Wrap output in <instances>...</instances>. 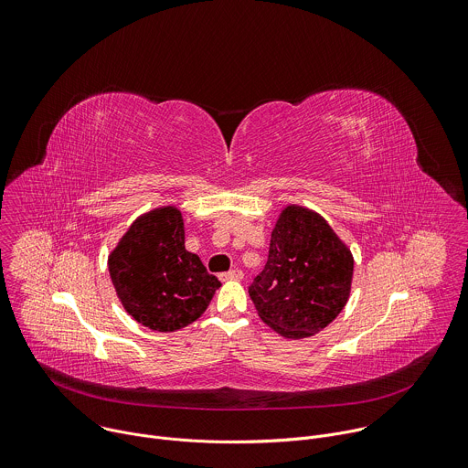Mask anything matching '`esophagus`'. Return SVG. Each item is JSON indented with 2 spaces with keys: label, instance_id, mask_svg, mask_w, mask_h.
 <instances>
[{
  "label": "esophagus",
  "instance_id": "1",
  "mask_svg": "<svg viewBox=\"0 0 468 468\" xmlns=\"http://www.w3.org/2000/svg\"><path fill=\"white\" fill-rule=\"evenodd\" d=\"M219 278H221V282L241 280V278H243V271H239V269H232V271H229V272H223Z\"/></svg>",
  "mask_w": 468,
  "mask_h": 468
}]
</instances>
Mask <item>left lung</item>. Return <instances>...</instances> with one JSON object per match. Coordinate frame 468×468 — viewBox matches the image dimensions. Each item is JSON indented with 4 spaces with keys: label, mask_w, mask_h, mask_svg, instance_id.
Here are the masks:
<instances>
[{
    "label": "left lung",
    "mask_w": 468,
    "mask_h": 468,
    "mask_svg": "<svg viewBox=\"0 0 468 468\" xmlns=\"http://www.w3.org/2000/svg\"><path fill=\"white\" fill-rule=\"evenodd\" d=\"M353 282V254L331 225L302 205L282 208L269 258L249 287L260 318L283 338L320 333L344 309Z\"/></svg>",
    "instance_id": "1"
}]
</instances>
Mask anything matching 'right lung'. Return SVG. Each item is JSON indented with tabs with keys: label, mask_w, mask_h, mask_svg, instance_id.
Masks as SVG:
<instances>
[{
	"label": "right lung",
	"mask_w": 468,
	"mask_h": 468,
	"mask_svg": "<svg viewBox=\"0 0 468 468\" xmlns=\"http://www.w3.org/2000/svg\"><path fill=\"white\" fill-rule=\"evenodd\" d=\"M110 276L126 313L144 327L172 333L197 320L221 282L185 249L176 205L141 214L108 256Z\"/></svg>",
	"instance_id": "obj_1"
}]
</instances>
